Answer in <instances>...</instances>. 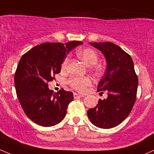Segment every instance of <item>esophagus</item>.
I'll use <instances>...</instances> for the list:
<instances>
[{"label": "esophagus", "instance_id": "34e87169", "mask_svg": "<svg viewBox=\"0 0 154 154\" xmlns=\"http://www.w3.org/2000/svg\"><path fill=\"white\" fill-rule=\"evenodd\" d=\"M73 96H74V98H75V99H77V98H79V97H83L82 95H79V94L75 93V92L73 94Z\"/></svg>", "mask_w": 154, "mask_h": 154}]
</instances>
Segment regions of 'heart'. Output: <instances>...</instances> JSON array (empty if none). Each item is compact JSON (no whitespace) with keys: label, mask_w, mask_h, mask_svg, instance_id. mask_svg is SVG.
<instances>
[{"label":"heart","mask_w":154,"mask_h":154,"mask_svg":"<svg viewBox=\"0 0 154 154\" xmlns=\"http://www.w3.org/2000/svg\"><path fill=\"white\" fill-rule=\"evenodd\" d=\"M77 55L88 65H93L92 68L97 72L100 71V67L96 65L98 61L97 51L92 48H85L77 51ZM68 64V58L66 57L62 63V68L65 69ZM68 85L74 90L79 92H85L89 86L92 85V79L87 76H73L67 81Z\"/></svg>","instance_id":"1"}]
</instances>
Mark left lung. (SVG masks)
<instances>
[{"label": "left lung", "instance_id": "left-lung-1", "mask_svg": "<svg viewBox=\"0 0 154 154\" xmlns=\"http://www.w3.org/2000/svg\"><path fill=\"white\" fill-rule=\"evenodd\" d=\"M105 55L107 68L97 86V91L107 92V99L88 111L92 124L101 128L119 125L130 114L136 100L138 79L133 59L120 47L111 42H92Z\"/></svg>", "mask_w": 154, "mask_h": 154}]
</instances>
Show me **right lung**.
Masks as SVG:
<instances>
[{
	"label": "right lung",
	"instance_id": "obj_1",
	"mask_svg": "<svg viewBox=\"0 0 154 154\" xmlns=\"http://www.w3.org/2000/svg\"><path fill=\"white\" fill-rule=\"evenodd\" d=\"M82 42L73 41L37 45L20 59L14 83L16 95L29 119L38 125L50 127L60 123L73 100L72 92L60 90L54 93L48 82L61 71V64L67 54Z\"/></svg>",
	"mask_w": 154,
	"mask_h": 154
}]
</instances>
